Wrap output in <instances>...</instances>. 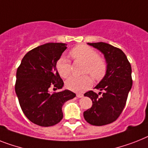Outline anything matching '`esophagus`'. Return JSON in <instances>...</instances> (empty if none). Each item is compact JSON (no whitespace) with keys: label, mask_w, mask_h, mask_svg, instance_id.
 Returning a JSON list of instances; mask_svg holds the SVG:
<instances>
[{"label":"esophagus","mask_w":148,"mask_h":148,"mask_svg":"<svg viewBox=\"0 0 148 148\" xmlns=\"http://www.w3.org/2000/svg\"><path fill=\"white\" fill-rule=\"evenodd\" d=\"M83 97H84V94H82V93H77V98H82Z\"/></svg>","instance_id":"34e87169"}]
</instances>
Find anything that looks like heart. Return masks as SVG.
I'll use <instances>...</instances> for the list:
<instances>
[{"label":"heart","instance_id":"heart-1","mask_svg":"<svg viewBox=\"0 0 148 148\" xmlns=\"http://www.w3.org/2000/svg\"><path fill=\"white\" fill-rule=\"evenodd\" d=\"M71 55L76 61L85 64L84 73H89L95 80H100L106 74L107 65L97 51L86 45H78L72 49ZM60 76L68 77L71 74V63L67 58L61 57L56 64ZM93 84V80L88 75L71 77L66 81V87L74 92H84Z\"/></svg>","mask_w":148,"mask_h":148}]
</instances>
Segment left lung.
<instances>
[{"mask_svg":"<svg viewBox=\"0 0 148 148\" xmlns=\"http://www.w3.org/2000/svg\"><path fill=\"white\" fill-rule=\"evenodd\" d=\"M104 55L106 71L95 88L102 95L90 90L84 94L90 98L93 105L84 112V117L90 125L102 126L117 119L125 106L132 86V67L125 53L120 49L106 42L87 43Z\"/></svg>","mask_w":148,"mask_h":148,"instance_id":"left-lung-1","label":"left lung"}]
</instances>
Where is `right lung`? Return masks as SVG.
Returning a JSON list of instances; mask_svg holds the SVG:
<instances>
[{
    "label": "right lung",
    "mask_w": 148,
    "mask_h": 148,
    "mask_svg": "<svg viewBox=\"0 0 148 148\" xmlns=\"http://www.w3.org/2000/svg\"><path fill=\"white\" fill-rule=\"evenodd\" d=\"M64 43H46L25 55L16 71L15 91L20 107L29 121L42 127L58 124L62 106L76 97L68 90L51 94L50 87L62 89L64 82L56 64L67 49Z\"/></svg>",
    "instance_id": "right-lung-1"
}]
</instances>
